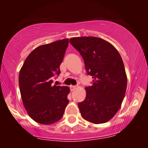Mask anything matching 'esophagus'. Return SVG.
I'll return each mask as SVG.
<instances>
[{"mask_svg": "<svg viewBox=\"0 0 148 148\" xmlns=\"http://www.w3.org/2000/svg\"><path fill=\"white\" fill-rule=\"evenodd\" d=\"M76 88H77V86H74V85H71V86H70V89H71V91H74Z\"/></svg>", "mask_w": 148, "mask_h": 148, "instance_id": "1", "label": "esophagus"}]
</instances>
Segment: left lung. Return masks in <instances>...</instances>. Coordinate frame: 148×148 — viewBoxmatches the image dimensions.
I'll return each instance as SVG.
<instances>
[{
    "label": "left lung",
    "instance_id": "1",
    "mask_svg": "<svg viewBox=\"0 0 148 148\" xmlns=\"http://www.w3.org/2000/svg\"><path fill=\"white\" fill-rule=\"evenodd\" d=\"M71 44L81 54L92 85L85 87L86 98L78 103L82 117L94 124L111 120L125 97L127 79L123 61L110 43L93 36L74 37Z\"/></svg>",
    "mask_w": 148,
    "mask_h": 148
}]
</instances>
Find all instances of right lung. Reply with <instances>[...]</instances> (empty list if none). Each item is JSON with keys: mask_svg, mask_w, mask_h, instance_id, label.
Masks as SVG:
<instances>
[{"mask_svg": "<svg viewBox=\"0 0 148 148\" xmlns=\"http://www.w3.org/2000/svg\"><path fill=\"white\" fill-rule=\"evenodd\" d=\"M69 39L56 41L36 48L25 60L19 72L22 101L28 115L43 125H51L62 118L69 103V88L53 85L60 74Z\"/></svg>", "mask_w": 148, "mask_h": 148, "instance_id": "right-lung-1", "label": "right lung"}]
</instances>
